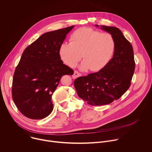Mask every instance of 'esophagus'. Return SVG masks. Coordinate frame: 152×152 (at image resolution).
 I'll use <instances>...</instances> for the list:
<instances>
[{"mask_svg": "<svg viewBox=\"0 0 152 152\" xmlns=\"http://www.w3.org/2000/svg\"><path fill=\"white\" fill-rule=\"evenodd\" d=\"M81 75V74L80 73H79L77 71H74V74H73V75H72V78H73L74 79H75V78H77V77H80Z\"/></svg>", "mask_w": 152, "mask_h": 152, "instance_id": "1", "label": "esophagus"}]
</instances>
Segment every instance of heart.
<instances>
[{"label": "heart", "mask_w": 152, "mask_h": 152, "mask_svg": "<svg viewBox=\"0 0 152 152\" xmlns=\"http://www.w3.org/2000/svg\"><path fill=\"white\" fill-rule=\"evenodd\" d=\"M70 41L60 45V58L66 65L74 68L83 56L84 61L80 66L82 70H101L110 61L115 48V42L111 34L90 28L76 30L71 35Z\"/></svg>", "instance_id": "heart-1"}]
</instances>
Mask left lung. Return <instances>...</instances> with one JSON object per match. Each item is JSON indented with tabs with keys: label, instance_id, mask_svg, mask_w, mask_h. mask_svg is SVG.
I'll list each match as a JSON object with an SVG mask.
<instances>
[{
	"label": "left lung",
	"instance_id": "8db88e82",
	"mask_svg": "<svg viewBox=\"0 0 152 152\" xmlns=\"http://www.w3.org/2000/svg\"><path fill=\"white\" fill-rule=\"evenodd\" d=\"M96 27H99L96 24ZM115 42L113 58L99 72L80 77L74 81L78 96L91 105L111 103L122 96L131 86L135 71L134 51L131 44L120 29L101 26Z\"/></svg>",
	"mask_w": 152,
	"mask_h": 152
}]
</instances>
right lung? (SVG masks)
Listing matches in <instances>:
<instances>
[{
  "instance_id": "obj_1",
  "label": "right lung",
  "mask_w": 152,
  "mask_h": 152,
  "mask_svg": "<svg viewBox=\"0 0 152 152\" xmlns=\"http://www.w3.org/2000/svg\"><path fill=\"white\" fill-rule=\"evenodd\" d=\"M74 26L42 35L24 51L14 72L12 96L26 117L39 120L53 110L51 96L60 79L74 71L63 64L60 47Z\"/></svg>"
}]
</instances>
